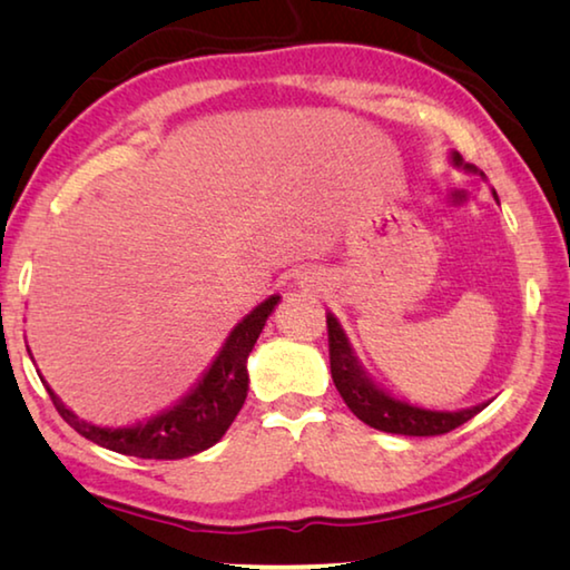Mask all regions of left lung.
<instances>
[{
    "instance_id": "obj_1",
    "label": "left lung",
    "mask_w": 570,
    "mask_h": 570,
    "mask_svg": "<svg viewBox=\"0 0 570 570\" xmlns=\"http://www.w3.org/2000/svg\"><path fill=\"white\" fill-rule=\"evenodd\" d=\"M455 165H463L461 155H453ZM473 169L471 165H465ZM495 195V193H493ZM498 199V197H495ZM327 347H331V373L337 393L343 395L345 405L351 407L355 417H361L365 425L375 428L383 433L397 435H443L455 431L458 425L471 421L473 415L483 411L485 405H473L465 411L448 413V411H425V407L411 405L397 397L387 395L383 387H377L357 363L353 347L347 343L343 327L337 325L335 317L327 313Z\"/></svg>"
}]
</instances>
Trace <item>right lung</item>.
<instances>
[{
    "label": "right lung",
    "mask_w": 570,
    "mask_h": 570,
    "mask_svg": "<svg viewBox=\"0 0 570 570\" xmlns=\"http://www.w3.org/2000/svg\"><path fill=\"white\" fill-rule=\"evenodd\" d=\"M277 301L279 295H269L243 323H237L195 391H189L177 405L153 415L145 423L122 428L87 423L65 407V403L52 393V387H47V393L52 397L57 413L79 435L109 448V451L135 458H155V461H177V458L195 455L215 445L243 407L247 397V355L253 353V345L263 333L267 315L275 311Z\"/></svg>",
    "instance_id": "add662e5"
}]
</instances>
